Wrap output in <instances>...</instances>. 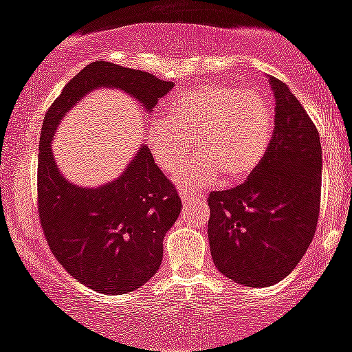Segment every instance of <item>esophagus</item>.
Here are the masks:
<instances>
[{"label": "esophagus", "mask_w": 352, "mask_h": 352, "mask_svg": "<svg viewBox=\"0 0 352 352\" xmlns=\"http://www.w3.org/2000/svg\"><path fill=\"white\" fill-rule=\"evenodd\" d=\"M180 199H182L184 206H190L192 202H204V200H206V195H204V194H188V192H182Z\"/></svg>", "instance_id": "34e87169"}]
</instances>
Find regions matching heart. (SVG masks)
<instances>
[{
    "label": "heart",
    "instance_id": "obj_1",
    "mask_svg": "<svg viewBox=\"0 0 352 352\" xmlns=\"http://www.w3.org/2000/svg\"><path fill=\"white\" fill-rule=\"evenodd\" d=\"M274 113L256 90L230 85H197L173 98L167 118L148 129V146L158 168L175 172L195 140L199 153L175 173L184 188L226 187L245 182L258 168L272 138Z\"/></svg>",
    "mask_w": 352,
    "mask_h": 352
}]
</instances>
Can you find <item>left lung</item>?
<instances>
[{"label":"left lung","mask_w":352,"mask_h":352,"mask_svg":"<svg viewBox=\"0 0 352 352\" xmlns=\"http://www.w3.org/2000/svg\"><path fill=\"white\" fill-rule=\"evenodd\" d=\"M276 122L267 153L244 184L210 192L214 264L234 283L265 287L300 262L316 234L322 150L319 132L285 83L270 76Z\"/></svg>","instance_id":"obj_1"}]
</instances>
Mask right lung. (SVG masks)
I'll use <instances>...</instances> for the list:
<instances>
[{"label": "right lung", "instance_id": "right-lung-1", "mask_svg": "<svg viewBox=\"0 0 352 352\" xmlns=\"http://www.w3.org/2000/svg\"><path fill=\"white\" fill-rule=\"evenodd\" d=\"M96 87L120 88L152 111L173 83L142 69L94 61L65 85L41 126L38 217L50 250L78 283L100 294L118 296L144 285L160 267L164 237L182 202L146 146L103 187H78L61 175L50 142L61 117Z\"/></svg>", "mask_w": 352, "mask_h": 352}]
</instances>
